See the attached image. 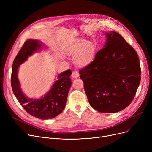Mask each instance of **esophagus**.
<instances>
[{"label":"esophagus","instance_id":"esophagus-1","mask_svg":"<svg viewBox=\"0 0 152 152\" xmlns=\"http://www.w3.org/2000/svg\"><path fill=\"white\" fill-rule=\"evenodd\" d=\"M71 76H72V77L75 79V78H77V77L79 76V73H78V71H74L73 72V73H72Z\"/></svg>","mask_w":152,"mask_h":152}]
</instances>
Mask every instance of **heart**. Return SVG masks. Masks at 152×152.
Instances as JSON below:
<instances>
[{
    "label": "heart",
    "instance_id": "obj_1",
    "mask_svg": "<svg viewBox=\"0 0 152 152\" xmlns=\"http://www.w3.org/2000/svg\"><path fill=\"white\" fill-rule=\"evenodd\" d=\"M97 51V47L92 41L77 38L72 41L67 46L66 52L75 57V63L79 67H85L93 61Z\"/></svg>",
    "mask_w": 152,
    "mask_h": 152
}]
</instances>
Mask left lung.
<instances>
[{"instance_id": "left-lung-1", "label": "left lung", "mask_w": 152, "mask_h": 152, "mask_svg": "<svg viewBox=\"0 0 152 152\" xmlns=\"http://www.w3.org/2000/svg\"><path fill=\"white\" fill-rule=\"evenodd\" d=\"M104 48L79 70L91 106L101 113H116L129 105L140 81L138 55L118 33H105Z\"/></svg>"}]
</instances>
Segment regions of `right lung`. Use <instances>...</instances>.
I'll list each match as a JSON object with an SVG mask.
<instances>
[{
    "mask_svg": "<svg viewBox=\"0 0 152 152\" xmlns=\"http://www.w3.org/2000/svg\"><path fill=\"white\" fill-rule=\"evenodd\" d=\"M42 43L33 39H28L13 62L11 85L16 98L27 112L34 117L47 119L60 114L66 105L69 90L71 86L69 78L71 71L68 69L58 76L50 91L42 99H28L22 92L18 79V68L28 57L42 47Z\"/></svg>",
    "mask_w": 152,
    "mask_h": 152,
    "instance_id": "obj_1",
    "label": "right lung"
}]
</instances>
